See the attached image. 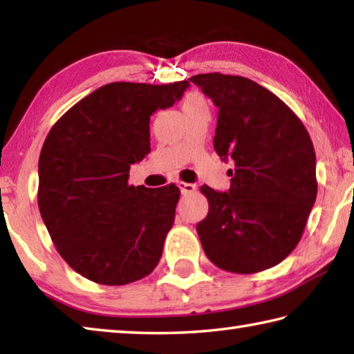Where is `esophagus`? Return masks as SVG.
Listing matches in <instances>:
<instances>
[{
    "label": "esophagus",
    "mask_w": 354,
    "mask_h": 354,
    "mask_svg": "<svg viewBox=\"0 0 354 354\" xmlns=\"http://www.w3.org/2000/svg\"><path fill=\"white\" fill-rule=\"evenodd\" d=\"M178 187H179V190H181V194L183 195H189V194H194L195 192V184H190V183H183V181H179L178 183Z\"/></svg>",
    "instance_id": "esophagus-1"
}]
</instances>
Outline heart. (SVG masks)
Returning <instances> with one entry per match:
<instances>
[{
    "mask_svg": "<svg viewBox=\"0 0 354 354\" xmlns=\"http://www.w3.org/2000/svg\"><path fill=\"white\" fill-rule=\"evenodd\" d=\"M203 106H206V101L200 93H195V92L187 93L183 100V111L184 112L189 109H196V107H203Z\"/></svg>",
    "mask_w": 354,
    "mask_h": 354,
    "instance_id": "heart-1",
    "label": "heart"
}]
</instances>
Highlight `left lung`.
Returning <instances> with one entry per match:
<instances>
[{"label": "left lung", "mask_w": 354, "mask_h": 354, "mask_svg": "<svg viewBox=\"0 0 354 354\" xmlns=\"http://www.w3.org/2000/svg\"><path fill=\"white\" fill-rule=\"evenodd\" d=\"M218 107L214 149L231 162V187L201 185L209 212L196 225L209 261L232 273L274 267L297 247L317 196L315 151L289 106L242 76H192Z\"/></svg>", "instance_id": "obj_1"}]
</instances>
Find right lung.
Returning a JSON list of instances; mask_svg holds the SVG:
<instances>
[{
  "instance_id": "obj_1",
  "label": "right lung",
  "mask_w": 354,
  "mask_h": 354,
  "mask_svg": "<svg viewBox=\"0 0 354 354\" xmlns=\"http://www.w3.org/2000/svg\"><path fill=\"white\" fill-rule=\"evenodd\" d=\"M190 84L111 82L82 98L48 133L39 158V209L64 261L93 283L145 278L162 256L179 189L129 185L149 148V117Z\"/></svg>"
}]
</instances>
